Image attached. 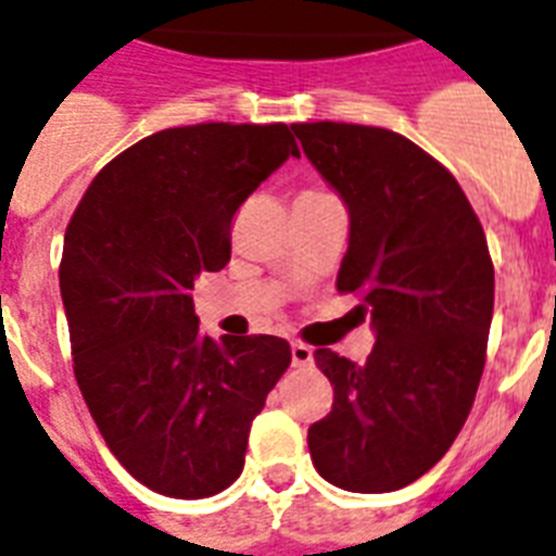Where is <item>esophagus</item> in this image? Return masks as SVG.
<instances>
[{"mask_svg": "<svg viewBox=\"0 0 556 556\" xmlns=\"http://www.w3.org/2000/svg\"><path fill=\"white\" fill-rule=\"evenodd\" d=\"M292 364L295 366H309L312 364V346L295 341L292 343Z\"/></svg>", "mask_w": 556, "mask_h": 556, "instance_id": "obj_1", "label": "esophagus"}]
</instances>
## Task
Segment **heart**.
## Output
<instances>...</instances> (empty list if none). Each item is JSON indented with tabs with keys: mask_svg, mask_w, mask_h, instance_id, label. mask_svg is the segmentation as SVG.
<instances>
[{
	"mask_svg": "<svg viewBox=\"0 0 556 556\" xmlns=\"http://www.w3.org/2000/svg\"><path fill=\"white\" fill-rule=\"evenodd\" d=\"M304 195H320V192H312V190H309V192H304Z\"/></svg>",
	"mask_w": 556,
	"mask_h": 556,
	"instance_id": "obj_1",
	"label": "heart"
}]
</instances>
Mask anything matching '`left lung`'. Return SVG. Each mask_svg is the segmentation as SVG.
Returning a JSON list of instances; mask_svg holds the SVG:
<instances>
[{
    "label": "left lung",
    "instance_id": "1",
    "mask_svg": "<svg viewBox=\"0 0 556 556\" xmlns=\"http://www.w3.org/2000/svg\"><path fill=\"white\" fill-rule=\"evenodd\" d=\"M292 130L350 210L338 292L357 295L378 338L366 364L315 352L334 401L306 434L312 463L346 492H394L432 469L469 417L494 312L492 255L466 192L415 141L343 122Z\"/></svg>",
    "mask_w": 556,
    "mask_h": 556
}]
</instances>
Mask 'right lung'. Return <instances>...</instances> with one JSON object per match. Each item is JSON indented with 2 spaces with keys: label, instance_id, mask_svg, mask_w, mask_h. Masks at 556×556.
I'll use <instances>...</instances> for the list:
<instances>
[{
  "label": "right lung",
  "instance_id": "right-lung-1",
  "mask_svg": "<svg viewBox=\"0 0 556 556\" xmlns=\"http://www.w3.org/2000/svg\"><path fill=\"white\" fill-rule=\"evenodd\" d=\"M289 155L301 153L287 124L153 132L104 164L64 232L81 397L116 460L167 497L236 483L252 417L292 361L275 334H201L190 295L227 267L232 215Z\"/></svg>",
  "mask_w": 556,
  "mask_h": 556
}]
</instances>
